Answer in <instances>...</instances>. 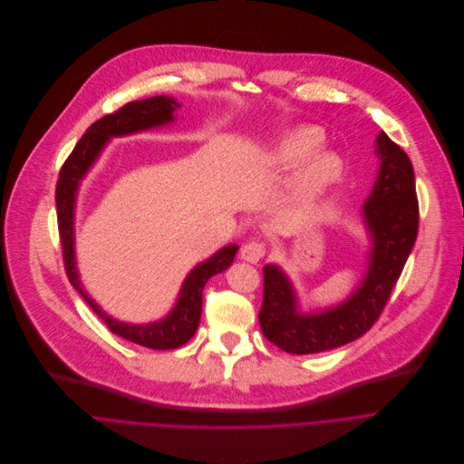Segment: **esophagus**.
Wrapping results in <instances>:
<instances>
[{
	"mask_svg": "<svg viewBox=\"0 0 464 464\" xmlns=\"http://www.w3.org/2000/svg\"><path fill=\"white\" fill-rule=\"evenodd\" d=\"M265 254H266V246L259 241H250V243L241 246V257L248 263L261 261L265 257Z\"/></svg>",
	"mask_w": 464,
	"mask_h": 464,
	"instance_id": "1",
	"label": "esophagus"
}]
</instances>
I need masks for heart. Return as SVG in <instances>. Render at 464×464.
<instances>
[{"instance_id": "heart-1", "label": "heart", "mask_w": 464, "mask_h": 464, "mask_svg": "<svg viewBox=\"0 0 464 464\" xmlns=\"http://www.w3.org/2000/svg\"><path fill=\"white\" fill-rule=\"evenodd\" d=\"M324 144V135L318 128L304 126L287 133L270 151V162L282 169H293L304 164ZM342 175V160L334 153H320L309 160L296 177L293 198L309 205L316 201Z\"/></svg>"}]
</instances>
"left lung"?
<instances>
[{
  "label": "left lung",
  "mask_w": 464,
  "mask_h": 464,
  "mask_svg": "<svg viewBox=\"0 0 464 464\" xmlns=\"http://www.w3.org/2000/svg\"><path fill=\"white\" fill-rule=\"evenodd\" d=\"M381 169L363 219L373 250L362 285L342 305L300 314L287 276L274 265L263 266V336L291 354H311L360 338L382 314L402 274L419 232V201L413 166L406 151L384 131L377 137Z\"/></svg>",
  "instance_id": "obj_1"
}]
</instances>
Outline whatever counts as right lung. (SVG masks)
<instances>
[{
    "label": "right lung",
    "mask_w": 464,
    "mask_h": 464,
    "mask_svg": "<svg viewBox=\"0 0 464 464\" xmlns=\"http://www.w3.org/2000/svg\"><path fill=\"white\" fill-rule=\"evenodd\" d=\"M180 104L175 102L171 97H151L144 101L128 102L121 110L99 119L92 122L82 139L76 142L74 150L63 162L58 182H56V216H58V232L62 241V254L65 274L69 277L71 285L80 293L85 304L92 309L99 318L110 327L111 333L122 336L133 343L150 347V349H177L187 343L198 331L201 307H203V289L212 276L227 270L234 256L237 252V245H228L214 254L205 263L198 265L187 280L182 284L177 305L173 311L155 324L146 325H131L124 322H117L108 316L95 302H92L87 293L82 289L78 280L76 266H74V228H72V216H74V198L78 184L83 179L85 171L91 168L99 157L101 150L108 142L110 137L128 135L142 130H150L155 126H162L173 121V111Z\"/></svg>",
    "instance_id": "add662e5"
}]
</instances>
